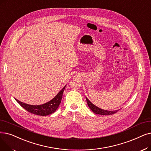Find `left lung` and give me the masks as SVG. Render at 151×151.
Instances as JSON below:
<instances>
[{"label": "left lung", "mask_w": 151, "mask_h": 151, "mask_svg": "<svg viewBox=\"0 0 151 151\" xmlns=\"http://www.w3.org/2000/svg\"><path fill=\"white\" fill-rule=\"evenodd\" d=\"M86 99L87 101V104L88 107L90 108V109L93 111V112L96 114H99V115H112L116 113L119 110H114V111H110V110H106L102 109L101 108L97 107L94 104L92 103L88 98L86 97Z\"/></svg>", "instance_id": "obj_1"}]
</instances>
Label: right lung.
I'll return each mask as SVG.
<instances>
[{
	"instance_id": "obj_1",
	"label": "right lung",
	"mask_w": 151,
	"mask_h": 151,
	"mask_svg": "<svg viewBox=\"0 0 151 151\" xmlns=\"http://www.w3.org/2000/svg\"><path fill=\"white\" fill-rule=\"evenodd\" d=\"M65 86L63 87L62 89L59 91V93L52 100L47 103H45L42 105H39V106H32V105H29L20 102L17 99H15V100L23 108L31 114L41 116L49 115L54 113L58 109V106H59Z\"/></svg>"
}]
</instances>
